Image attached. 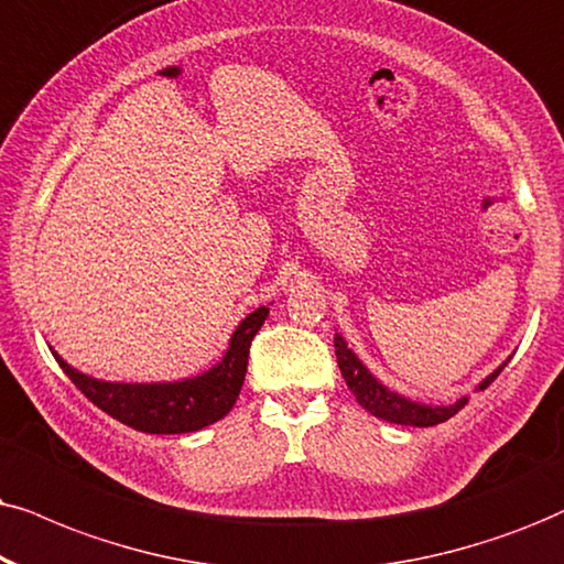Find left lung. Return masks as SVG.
Listing matches in <instances>:
<instances>
[{"mask_svg":"<svg viewBox=\"0 0 564 564\" xmlns=\"http://www.w3.org/2000/svg\"><path fill=\"white\" fill-rule=\"evenodd\" d=\"M335 356H338L340 375H344L348 390L356 395L361 409H367L372 416L382 419V422L403 426H434L447 422V419L455 416V413L468 403V398H460V401H455L453 405H424L393 393V390L384 388V384L377 380V377H372V372L356 359V354L348 348V344L338 333H335ZM505 365H508V361H505ZM505 365L497 367L487 380L479 382V390H487L489 384L495 382V377L502 372Z\"/></svg>","mask_w":564,"mask_h":564,"instance_id":"obj_1","label":"left lung"}]
</instances>
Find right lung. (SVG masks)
Wrapping results in <instances>:
<instances>
[{
  "mask_svg": "<svg viewBox=\"0 0 564 564\" xmlns=\"http://www.w3.org/2000/svg\"><path fill=\"white\" fill-rule=\"evenodd\" d=\"M268 312V306H260L241 319L229 340V351L216 367L180 382H104L77 372L59 354H52L77 390L117 422L148 434L197 432L224 419L237 403L247 375L249 346Z\"/></svg>",
  "mask_w": 564,
  "mask_h": 564,
  "instance_id": "right-lung-1",
  "label": "right lung"
}]
</instances>
